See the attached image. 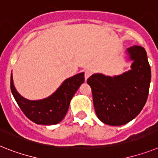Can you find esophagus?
<instances>
[{"instance_id": "esophagus-1", "label": "esophagus", "mask_w": 158, "mask_h": 158, "mask_svg": "<svg viewBox=\"0 0 158 158\" xmlns=\"http://www.w3.org/2000/svg\"><path fill=\"white\" fill-rule=\"evenodd\" d=\"M90 75H91V71H89V70H86V71L85 72V81H86L89 77H90Z\"/></svg>"}]
</instances>
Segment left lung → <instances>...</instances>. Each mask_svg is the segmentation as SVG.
Returning a JSON list of instances; mask_svg holds the SVG:
<instances>
[{"instance_id":"8db88e82","label":"left lung","mask_w":158,"mask_h":158,"mask_svg":"<svg viewBox=\"0 0 158 158\" xmlns=\"http://www.w3.org/2000/svg\"><path fill=\"white\" fill-rule=\"evenodd\" d=\"M126 52L132 61L131 69L114 77L94 73L87 79L98 118L111 126L126 124L135 118L148 98L151 69L146 51L135 45Z\"/></svg>"}]
</instances>
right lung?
Listing matches in <instances>:
<instances>
[{
  "label": "right lung",
  "instance_id": "1",
  "mask_svg": "<svg viewBox=\"0 0 158 158\" xmlns=\"http://www.w3.org/2000/svg\"><path fill=\"white\" fill-rule=\"evenodd\" d=\"M84 81V73H81L66 79L49 97L40 100H29L17 91L11 73L10 89L14 99L27 118L37 124L53 125L64 118L71 99Z\"/></svg>",
  "mask_w": 158,
  "mask_h": 158
}]
</instances>
